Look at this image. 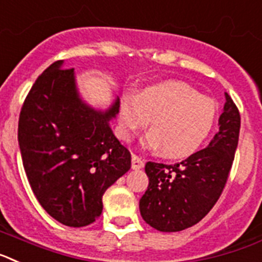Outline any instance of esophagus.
<instances>
[{"label": "esophagus", "mask_w": 262, "mask_h": 262, "mask_svg": "<svg viewBox=\"0 0 262 262\" xmlns=\"http://www.w3.org/2000/svg\"><path fill=\"white\" fill-rule=\"evenodd\" d=\"M145 166V161L141 157L132 154V169L133 170H140Z\"/></svg>", "instance_id": "34e87169"}]
</instances>
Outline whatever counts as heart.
<instances>
[{
    "instance_id": "1",
    "label": "heart",
    "mask_w": 262,
    "mask_h": 262,
    "mask_svg": "<svg viewBox=\"0 0 262 262\" xmlns=\"http://www.w3.org/2000/svg\"><path fill=\"white\" fill-rule=\"evenodd\" d=\"M145 144L171 158L195 153L210 136L216 104L183 81H163L124 96L120 104L118 132L124 140L149 122Z\"/></svg>"
}]
</instances>
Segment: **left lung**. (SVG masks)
<instances>
[{
  "label": "left lung",
  "instance_id": "8db88e82",
  "mask_svg": "<svg viewBox=\"0 0 262 262\" xmlns=\"http://www.w3.org/2000/svg\"><path fill=\"white\" fill-rule=\"evenodd\" d=\"M238 133L240 113L226 93L219 132L206 149L175 165H145L149 186L140 199L142 219L161 232L183 231L203 219L226 186Z\"/></svg>",
  "mask_w": 262,
  "mask_h": 262
}]
</instances>
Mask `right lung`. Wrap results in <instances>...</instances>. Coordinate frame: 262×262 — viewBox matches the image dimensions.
Wrapping results in <instances>:
<instances>
[{"instance_id":"right-lung-1","label":"right lung","mask_w":262,"mask_h":262,"mask_svg":"<svg viewBox=\"0 0 262 262\" xmlns=\"http://www.w3.org/2000/svg\"><path fill=\"white\" fill-rule=\"evenodd\" d=\"M63 60L42 72L25 100L18 144L34 195L67 227H85L103 212V195L130 169L129 150L109 122L120 99L105 111L81 99L74 68Z\"/></svg>"}]
</instances>
